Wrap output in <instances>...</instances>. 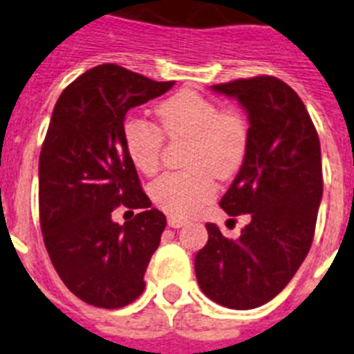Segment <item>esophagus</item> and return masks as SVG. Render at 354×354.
Returning <instances> with one entry per match:
<instances>
[{"label":"esophagus","mask_w":354,"mask_h":354,"mask_svg":"<svg viewBox=\"0 0 354 354\" xmlns=\"http://www.w3.org/2000/svg\"><path fill=\"white\" fill-rule=\"evenodd\" d=\"M167 224L171 228H181V226H185L187 224V219H181V217H176V215H169Z\"/></svg>","instance_id":"1"}]
</instances>
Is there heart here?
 <instances>
[{
	"mask_svg": "<svg viewBox=\"0 0 354 354\" xmlns=\"http://www.w3.org/2000/svg\"><path fill=\"white\" fill-rule=\"evenodd\" d=\"M160 128L142 118L124 124V146L131 164L142 174L160 165L164 134L192 139L187 165L192 171L167 173L153 181L149 194L156 207L176 217L192 215L215 196V176L226 178L239 169L248 151V122L236 110L198 92H178L158 104Z\"/></svg>",
	"mask_w": 354,
	"mask_h": 354,
	"instance_id": "obj_1",
	"label": "heart"
}]
</instances>
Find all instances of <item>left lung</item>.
<instances>
[{"instance_id": "8db88e82", "label": "left lung", "mask_w": 354, "mask_h": 354, "mask_svg": "<svg viewBox=\"0 0 354 354\" xmlns=\"http://www.w3.org/2000/svg\"><path fill=\"white\" fill-rule=\"evenodd\" d=\"M212 91L235 97L248 112V151L221 199L250 224L232 241L214 223L196 254V278L217 305L250 310L287 287L310 251L322 198L319 135L301 97L274 76H254Z\"/></svg>"}]
</instances>
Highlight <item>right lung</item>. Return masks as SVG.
Returning a JSON list of instances; mask_svg holds the SVG:
<instances>
[{"mask_svg":"<svg viewBox=\"0 0 354 354\" xmlns=\"http://www.w3.org/2000/svg\"><path fill=\"white\" fill-rule=\"evenodd\" d=\"M174 82L115 64L92 67L58 97L39 158V214L51 263L76 297L121 308L144 292V272L165 230L124 146V118ZM121 204L139 214L111 219Z\"/></svg>","mask_w":354,"mask_h":354,"instance_id":"obj_1","label":"right lung"}]
</instances>
